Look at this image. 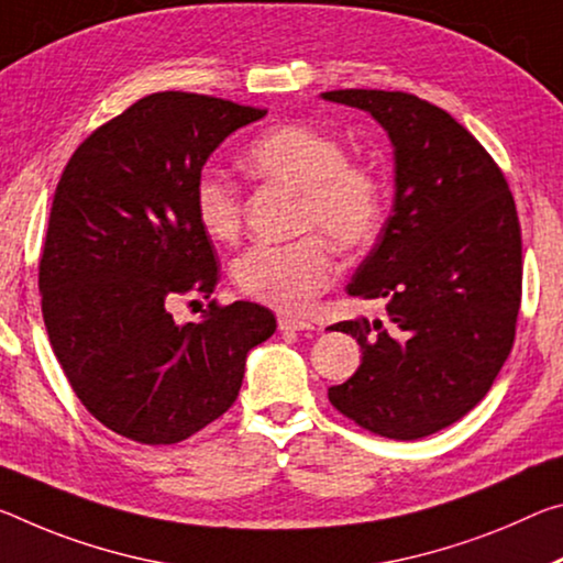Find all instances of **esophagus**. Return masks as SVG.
I'll return each instance as SVG.
<instances>
[{
  "label": "esophagus",
  "mask_w": 563,
  "mask_h": 563,
  "mask_svg": "<svg viewBox=\"0 0 563 563\" xmlns=\"http://www.w3.org/2000/svg\"><path fill=\"white\" fill-rule=\"evenodd\" d=\"M278 328L285 330V333H302V330H310L313 325L308 320L296 318V316H280L278 318Z\"/></svg>",
  "instance_id": "obj_1"
}]
</instances>
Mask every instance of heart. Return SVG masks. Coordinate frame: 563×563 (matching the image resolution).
Instances as JSON below:
<instances>
[{
	"label": "heart",
	"mask_w": 563,
	"mask_h": 563,
	"mask_svg": "<svg viewBox=\"0 0 563 563\" xmlns=\"http://www.w3.org/2000/svg\"><path fill=\"white\" fill-rule=\"evenodd\" d=\"M245 175L298 192L292 243H257L233 263L243 296L298 313L335 280L330 245L361 250L373 243L386 218V190L378 173L347 159L343 142L302 122H280L261 132L240 155ZM192 210L205 235L220 243L243 228V192L220 173H202L192 187Z\"/></svg>",
	"instance_id": "heart-1"
}]
</instances>
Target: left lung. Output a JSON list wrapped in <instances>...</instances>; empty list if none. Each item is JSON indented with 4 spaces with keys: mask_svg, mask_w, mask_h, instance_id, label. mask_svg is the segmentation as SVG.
Instances as JSON below:
<instances>
[{
    "mask_svg": "<svg viewBox=\"0 0 563 563\" xmlns=\"http://www.w3.org/2000/svg\"><path fill=\"white\" fill-rule=\"evenodd\" d=\"M371 112L396 147L394 216L347 292L388 320H341L363 363L328 398L371 433L416 441L488 394L516 338L521 222L504 169L441 107L410 92L333 89Z\"/></svg>",
    "mask_w": 563,
    "mask_h": 563,
    "instance_id": "8db88e82",
    "label": "left lung"
}]
</instances>
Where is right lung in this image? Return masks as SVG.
Wrapping results in <instances>:
<instances>
[{
    "label": "right lung",
    "instance_id": "1",
    "mask_svg": "<svg viewBox=\"0 0 563 563\" xmlns=\"http://www.w3.org/2000/svg\"><path fill=\"white\" fill-rule=\"evenodd\" d=\"M263 114L153 92L100 124L59 177L40 255L44 328L75 396L124 439L169 445L216 421L250 347L275 333L271 310L247 300H210L185 325L169 310L220 283L192 187L212 150Z\"/></svg>",
    "mask_w": 563,
    "mask_h": 563
}]
</instances>
